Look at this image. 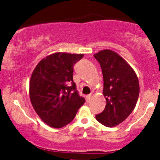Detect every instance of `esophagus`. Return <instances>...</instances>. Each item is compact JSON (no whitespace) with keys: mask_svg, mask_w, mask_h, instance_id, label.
<instances>
[{"mask_svg":"<svg viewBox=\"0 0 160 160\" xmlns=\"http://www.w3.org/2000/svg\"><path fill=\"white\" fill-rule=\"evenodd\" d=\"M91 96H92V94H89V95H88V96L86 97V99H87V101H88V102H89V101H90Z\"/></svg>","mask_w":160,"mask_h":160,"instance_id":"1","label":"esophagus"}]
</instances>
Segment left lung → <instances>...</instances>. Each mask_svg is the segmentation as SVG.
I'll return each mask as SVG.
<instances>
[{"label": "left lung", "instance_id": "1", "mask_svg": "<svg viewBox=\"0 0 160 160\" xmlns=\"http://www.w3.org/2000/svg\"><path fill=\"white\" fill-rule=\"evenodd\" d=\"M102 70L104 110L97 114L100 123L114 127L125 120L135 108L139 95V83L133 69L118 54L110 49L93 55Z\"/></svg>", "mask_w": 160, "mask_h": 160}]
</instances>
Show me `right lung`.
Instances as JSON below:
<instances>
[{
    "label": "right lung",
    "mask_w": 160,
    "mask_h": 160,
    "mask_svg": "<svg viewBox=\"0 0 160 160\" xmlns=\"http://www.w3.org/2000/svg\"><path fill=\"white\" fill-rule=\"evenodd\" d=\"M83 54L57 52L42 59L32 74L30 100L40 118L50 127L62 128L84 104L73 82V67Z\"/></svg>",
    "instance_id": "add662e5"
}]
</instances>
